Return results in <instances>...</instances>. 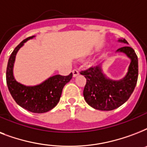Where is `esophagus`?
I'll return each instance as SVG.
<instances>
[{
    "label": "esophagus",
    "mask_w": 147,
    "mask_h": 147,
    "mask_svg": "<svg viewBox=\"0 0 147 147\" xmlns=\"http://www.w3.org/2000/svg\"><path fill=\"white\" fill-rule=\"evenodd\" d=\"M78 75H79V71L77 69H74L73 71H72V76H73L74 78L76 77V76H78Z\"/></svg>",
    "instance_id": "obj_1"
}]
</instances>
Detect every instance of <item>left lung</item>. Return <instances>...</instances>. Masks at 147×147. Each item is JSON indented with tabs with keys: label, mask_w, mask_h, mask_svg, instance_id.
I'll return each instance as SVG.
<instances>
[{
	"label": "left lung",
	"mask_w": 147,
	"mask_h": 147,
	"mask_svg": "<svg viewBox=\"0 0 147 147\" xmlns=\"http://www.w3.org/2000/svg\"><path fill=\"white\" fill-rule=\"evenodd\" d=\"M117 42L128 44L125 39L119 38ZM123 53L130 59L127 72L120 80H113L103 72V62L81 72L86 78L83 95L85 101L94 109L112 111L129 99L138 78V59L135 51L124 46L116 51Z\"/></svg>",
	"instance_id": "left-lung-1"
}]
</instances>
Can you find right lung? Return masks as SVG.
Returning <instances> with one entry per match:
<instances>
[{"instance_id":"right-lung-1","label":"right lung","mask_w":147,"mask_h":147,"mask_svg":"<svg viewBox=\"0 0 147 147\" xmlns=\"http://www.w3.org/2000/svg\"><path fill=\"white\" fill-rule=\"evenodd\" d=\"M35 37V36L23 40L13 51L8 60L6 80L11 96L17 105L29 111L37 114L46 113L56 106L59 101L63 87L72 78V73L69 76L60 75L50 76L39 85L27 86L18 82L13 76V65L17 52L24 43Z\"/></svg>"}]
</instances>
